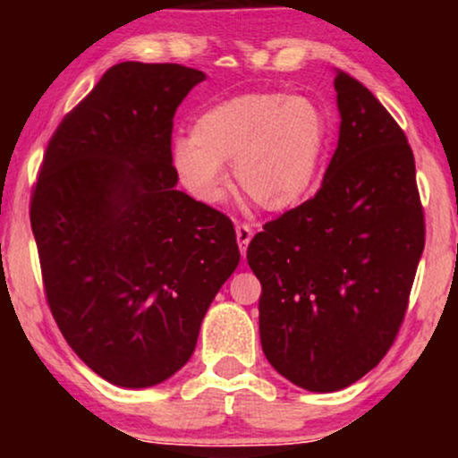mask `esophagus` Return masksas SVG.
Wrapping results in <instances>:
<instances>
[{
  "label": "esophagus",
  "instance_id": "34e87169",
  "mask_svg": "<svg viewBox=\"0 0 458 458\" xmlns=\"http://www.w3.org/2000/svg\"><path fill=\"white\" fill-rule=\"evenodd\" d=\"M235 235H237V243H240V252L242 254H246V250H248V243H250V240H252V227H250V225H246V223H240L235 227Z\"/></svg>",
  "mask_w": 458,
  "mask_h": 458
}]
</instances>
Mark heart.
I'll return each instance as SVG.
<instances>
[{"mask_svg": "<svg viewBox=\"0 0 458 458\" xmlns=\"http://www.w3.org/2000/svg\"><path fill=\"white\" fill-rule=\"evenodd\" d=\"M331 140L329 116L317 102L284 91H248L199 112L191 140L174 141L179 183L199 204L221 202L227 173L237 190L271 212L309 196Z\"/></svg>", "mask_w": 458, "mask_h": 458, "instance_id": "heart-1", "label": "heart"}]
</instances>
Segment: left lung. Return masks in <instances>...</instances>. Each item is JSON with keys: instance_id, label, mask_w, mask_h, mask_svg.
<instances>
[{"instance_id": "left-lung-1", "label": "left lung", "mask_w": 458, "mask_h": 458, "mask_svg": "<svg viewBox=\"0 0 458 458\" xmlns=\"http://www.w3.org/2000/svg\"><path fill=\"white\" fill-rule=\"evenodd\" d=\"M334 85L340 140L321 190L248 246L262 285V352L309 392L342 390L379 365L425 246L404 131L360 81L337 71Z\"/></svg>"}]
</instances>
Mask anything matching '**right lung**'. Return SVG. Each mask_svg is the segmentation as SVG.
Here are the masks:
<instances>
[{
  "mask_svg": "<svg viewBox=\"0 0 458 458\" xmlns=\"http://www.w3.org/2000/svg\"><path fill=\"white\" fill-rule=\"evenodd\" d=\"M204 79L181 64L108 68L58 124L30 198L49 310L121 387L162 384L190 360L240 262L233 223L174 187L173 118Z\"/></svg>",
  "mask_w": 458,
  "mask_h": 458,
  "instance_id": "add662e5",
  "label": "right lung"
}]
</instances>
